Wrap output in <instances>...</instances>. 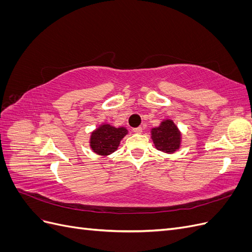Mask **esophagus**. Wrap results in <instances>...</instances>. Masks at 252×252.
<instances>
[{"label":"esophagus","mask_w":252,"mask_h":252,"mask_svg":"<svg viewBox=\"0 0 252 252\" xmlns=\"http://www.w3.org/2000/svg\"><path fill=\"white\" fill-rule=\"evenodd\" d=\"M133 132H135V133H142L143 132V128L141 126L135 127V128H133Z\"/></svg>","instance_id":"esophagus-1"}]
</instances>
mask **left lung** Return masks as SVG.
Returning <instances> with one entry per match:
<instances>
[{
    "mask_svg": "<svg viewBox=\"0 0 252 252\" xmlns=\"http://www.w3.org/2000/svg\"><path fill=\"white\" fill-rule=\"evenodd\" d=\"M151 138L156 148L166 154H172L180 148L181 132L171 120H165L158 127L152 128Z\"/></svg>",
    "mask_w": 252,
    "mask_h": 252,
    "instance_id": "8db88e82",
    "label": "left lung"
}]
</instances>
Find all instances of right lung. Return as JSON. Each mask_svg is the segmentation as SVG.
<instances>
[{
    "label": "right lung",
    "instance_id": "add662e5",
    "mask_svg": "<svg viewBox=\"0 0 252 252\" xmlns=\"http://www.w3.org/2000/svg\"><path fill=\"white\" fill-rule=\"evenodd\" d=\"M127 132L125 127L116 128L109 124H103L91 132L90 147L97 155L108 156L118 149L121 140Z\"/></svg>",
    "mask_w": 252,
    "mask_h": 252
}]
</instances>
